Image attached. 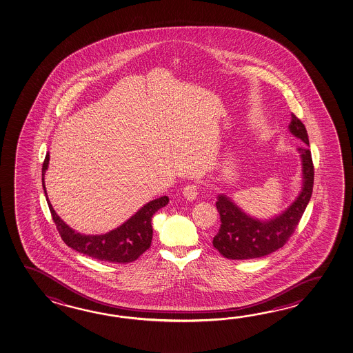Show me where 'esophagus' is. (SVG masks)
<instances>
[{
	"instance_id": "34e87169",
	"label": "esophagus",
	"mask_w": 353,
	"mask_h": 353,
	"mask_svg": "<svg viewBox=\"0 0 353 353\" xmlns=\"http://www.w3.org/2000/svg\"><path fill=\"white\" fill-rule=\"evenodd\" d=\"M182 193H183V196H185V198H187L188 201H193V199H196V198H197L198 185H193V183H191V185H187L185 188H183V192H182Z\"/></svg>"
}]
</instances>
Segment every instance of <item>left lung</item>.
Returning <instances> with one entry per match:
<instances>
[{"instance_id":"8db88e82","label":"left lung","mask_w":353,"mask_h":353,"mask_svg":"<svg viewBox=\"0 0 353 353\" xmlns=\"http://www.w3.org/2000/svg\"><path fill=\"white\" fill-rule=\"evenodd\" d=\"M289 130L305 143L297 149L303 163L301 191L283 213L268 221L248 216L230 198L219 194L216 205L222 224L213 238V247L227 259H254L280 249L295 232L309 204L314 187V163L307 131L294 114Z\"/></svg>"}]
</instances>
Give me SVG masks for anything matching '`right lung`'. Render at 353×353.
I'll list each match as a JSON object with an SVG mask.
<instances>
[{
	"mask_svg": "<svg viewBox=\"0 0 353 353\" xmlns=\"http://www.w3.org/2000/svg\"><path fill=\"white\" fill-rule=\"evenodd\" d=\"M48 163H50V154L46 155L43 166H42V185H43L44 194L47 198V203L50 205L52 218L56 223L57 229L68 247L74 249L78 253L92 256L94 259L109 261V263H119V264L135 261L141 254L149 249L152 241L151 219L157 210L168 203V196L150 201L149 203L141 207L134 216L123 223L120 227L112 229L105 234H81L75 232L74 229L70 228L68 224L63 222L61 216L57 214L56 210H53L50 204L47 191H46V185H44V174L48 168Z\"/></svg>",
	"mask_w": 353,
	"mask_h": 353,
	"instance_id": "add662e5",
	"label": "right lung"
}]
</instances>
